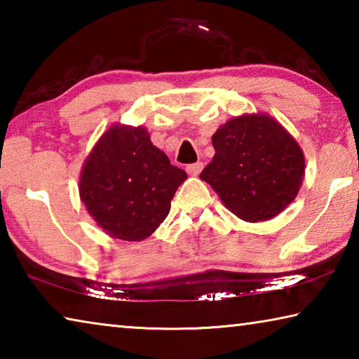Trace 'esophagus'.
<instances>
[{
	"mask_svg": "<svg viewBox=\"0 0 359 359\" xmlns=\"http://www.w3.org/2000/svg\"><path fill=\"white\" fill-rule=\"evenodd\" d=\"M203 163L201 161H198V163H193V165H188L187 166V172L190 174V175H198L199 172L203 171Z\"/></svg>",
	"mask_w": 359,
	"mask_h": 359,
	"instance_id": "esophagus-1",
	"label": "esophagus"
}]
</instances>
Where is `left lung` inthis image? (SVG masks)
I'll return each instance as SVG.
<instances>
[{"mask_svg": "<svg viewBox=\"0 0 359 359\" xmlns=\"http://www.w3.org/2000/svg\"><path fill=\"white\" fill-rule=\"evenodd\" d=\"M215 155L199 177L245 222L276 217L296 198L304 155L287 130L267 115H242L212 137Z\"/></svg>", "mask_w": 359, "mask_h": 359, "instance_id": "1", "label": "left lung"}]
</instances>
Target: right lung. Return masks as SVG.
<instances>
[{"label": "right lung", "mask_w": 359, "mask_h": 359, "mask_svg": "<svg viewBox=\"0 0 359 359\" xmlns=\"http://www.w3.org/2000/svg\"><path fill=\"white\" fill-rule=\"evenodd\" d=\"M185 179L184 169L171 165L142 126L115 125L85 161L79 191L109 236L135 242L160 226Z\"/></svg>", "instance_id": "obj_1"}]
</instances>
